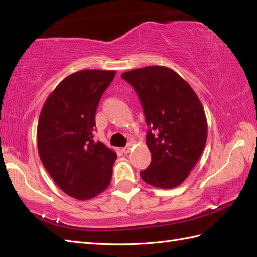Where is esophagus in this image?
<instances>
[{
    "mask_svg": "<svg viewBox=\"0 0 257 257\" xmlns=\"http://www.w3.org/2000/svg\"><path fill=\"white\" fill-rule=\"evenodd\" d=\"M130 150H132V145H128V146H125L124 148H122V151L124 152V154H129Z\"/></svg>",
    "mask_w": 257,
    "mask_h": 257,
    "instance_id": "34e87169",
    "label": "esophagus"
}]
</instances>
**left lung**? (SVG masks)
<instances>
[{"instance_id": "left-lung-1", "label": "left lung", "mask_w": 257, "mask_h": 257, "mask_svg": "<svg viewBox=\"0 0 257 257\" xmlns=\"http://www.w3.org/2000/svg\"><path fill=\"white\" fill-rule=\"evenodd\" d=\"M121 77L137 91L150 127L147 146L151 163L140 177L156 188H177L204 149V108L192 87L171 68L147 66L125 72Z\"/></svg>"}]
</instances>
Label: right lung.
Listing matches in <instances>:
<instances>
[{"label":"right lung","instance_id":"obj_1","mask_svg":"<svg viewBox=\"0 0 257 257\" xmlns=\"http://www.w3.org/2000/svg\"><path fill=\"white\" fill-rule=\"evenodd\" d=\"M116 70L85 69L64 78L42 108L37 149L52 179L65 193L89 200L110 184L117 154L94 140L100 98Z\"/></svg>","mask_w":257,"mask_h":257}]
</instances>
